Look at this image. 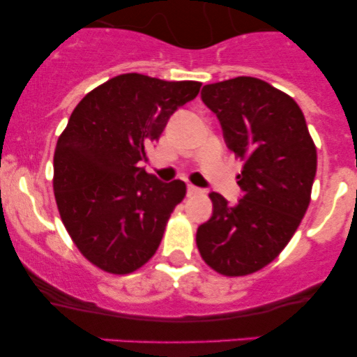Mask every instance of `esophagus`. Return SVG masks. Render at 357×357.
I'll return each mask as SVG.
<instances>
[{
    "instance_id": "esophagus-1",
    "label": "esophagus",
    "mask_w": 357,
    "mask_h": 357,
    "mask_svg": "<svg viewBox=\"0 0 357 357\" xmlns=\"http://www.w3.org/2000/svg\"><path fill=\"white\" fill-rule=\"evenodd\" d=\"M201 192H202V190L197 188V186H194V185L186 186V194H188V195H197V194H201Z\"/></svg>"
}]
</instances>
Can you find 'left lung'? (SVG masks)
<instances>
[{"label":"left lung","instance_id":"left-lung-1","mask_svg":"<svg viewBox=\"0 0 357 357\" xmlns=\"http://www.w3.org/2000/svg\"><path fill=\"white\" fill-rule=\"evenodd\" d=\"M224 141L245 160L238 204L211 192V218L197 229L206 264L225 276L255 273L275 261L301 224L317 171V151L298 103L255 77L202 88Z\"/></svg>","mask_w":357,"mask_h":357}]
</instances>
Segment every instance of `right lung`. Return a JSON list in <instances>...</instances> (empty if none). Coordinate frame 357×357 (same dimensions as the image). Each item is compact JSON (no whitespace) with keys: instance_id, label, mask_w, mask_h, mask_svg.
<instances>
[{"instance_id":"obj_1","label":"right lung","mask_w":357,"mask_h":357,"mask_svg":"<svg viewBox=\"0 0 357 357\" xmlns=\"http://www.w3.org/2000/svg\"><path fill=\"white\" fill-rule=\"evenodd\" d=\"M199 89L195 81L123 73L89 91L59 135L56 204L81 254L103 271L126 275L155 255L186 185L158 181L141 162Z\"/></svg>"}]
</instances>
